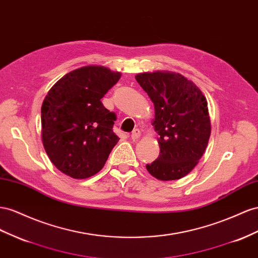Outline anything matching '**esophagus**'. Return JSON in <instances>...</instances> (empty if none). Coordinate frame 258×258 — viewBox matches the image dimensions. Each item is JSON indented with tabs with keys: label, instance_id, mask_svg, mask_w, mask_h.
Wrapping results in <instances>:
<instances>
[{
	"label": "esophagus",
	"instance_id": "obj_1",
	"mask_svg": "<svg viewBox=\"0 0 258 258\" xmlns=\"http://www.w3.org/2000/svg\"><path fill=\"white\" fill-rule=\"evenodd\" d=\"M130 137H131V139H132V140H134V141L138 140V139L141 137V132H140V130H139V129H135L134 131H132V134H131V136H130Z\"/></svg>",
	"mask_w": 258,
	"mask_h": 258
}]
</instances>
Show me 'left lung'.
<instances>
[{
    "label": "left lung",
    "instance_id": "8db88e82",
    "mask_svg": "<svg viewBox=\"0 0 258 258\" xmlns=\"http://www.w3.org/2000/svg\"><path fill=\"white\" fill-rule=\"evenodd\" d=\"M136 80L154 104L152 124L159 136V155L146 169L162 181L186 176L203 156L211 137L206 97L178 73H140Z\"/></svg>",
    "mask_w": 258,
    "mask_h": 258
}]
</instances>
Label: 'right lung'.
Here are the masks:
<instances>
[{
    "instance_id": "1",
    "label": "right lung",
    "mask_w": 258,
    "mask_h": 258,
    "mask_svg": "<svg viewBox=\"0 0 258 258\" xmlns=\"http://www.w3.org/2000/svg\"><path fill=\"white\" fill-rule=\"evenodd\" d=\"M119 72L89 65L66 74L50 89L41 107V136L48 158L74 179L99 172L119 141L116 115L102 97L120 79Z\"/></svg>"
}]
</instances>
